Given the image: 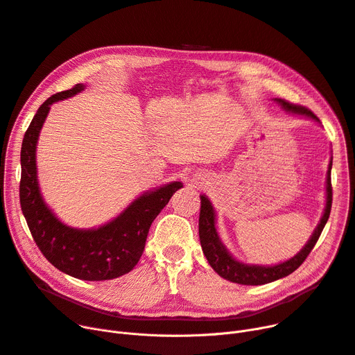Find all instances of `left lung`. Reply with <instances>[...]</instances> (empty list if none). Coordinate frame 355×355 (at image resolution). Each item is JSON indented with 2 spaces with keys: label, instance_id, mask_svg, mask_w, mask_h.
<instances>
[{
  "label": "left lung",
  "instance_id": "8db88e82",
  "mask_svg": "<svg viewBox=\"0 0 355 355\" xmlns=\"http://www.w3.org/2000/svg\"><path fill=\"white\" fill-rule=\"evenodd\" d=\"M277 105H281L282 109L296 116H302L306 119H311L313 122H320V119L316 118L312 112L304 106H297L292 105L284 99H273ZM331 168H332V158L328 165V171H327V184H325V190H327V201H325V209L324 214L318 223V226L315 227L312 236L306 241V245L297 252L293 257L285 260V262H281L277 265H252V263H243L233 257V254L227 250V248L223 245L221 239L218 237L217 229H216V210L213 207L211 201L206 194H201V209H200V220H198V233H200V243L204 256L207 257L210 266L221 276L225 277L226 281H230L233 284L239 285H265L273 281H277V279L285 277L295 272L297 268H300L306 256L311 253L313 249L316 240L320 239L329 213H331V204H332V187H331Z\"/></svg>",
  "mask_w": 355,
  "mask_h": 355
}]
</instances>
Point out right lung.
<instances>
[{"instance_id": "obj_1", "label": "right lung", "mask_w": 355, "mask_h": 355, "mask_svg": "<svg viewBox=\"0 0 355 355\" xmlns=\"http://www.w3.org/2000/svg\"><path fill=\"white\" fill-rule=\"evenodd\" d=\"M82 90L85 85L79 83L55 93L34 115L21 145L20 202L35 245L54 268L83 281H109L130 272L139 262L149 227L182 182L173 181L145 191L99 227L78 229L59 220L42 196L35 149L50 106Z\"/></svg>"}]
</instances>
